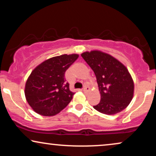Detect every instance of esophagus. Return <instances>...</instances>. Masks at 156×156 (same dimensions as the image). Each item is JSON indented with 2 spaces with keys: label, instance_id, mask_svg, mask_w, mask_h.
Wrapping results in <instances>:
<instances>
[{
  "label": "esophagus",
  "instance_id": "34e87169",
  "mask_svg": "<svg viewBox=\"0 0 156 156\" xmlns=\"http://www.w3.org/2000/svg\"><path fill=\"white\" fill-rule=\"evenodd\" d=\"M89 87H87V86H84V88H83V91H84V92H87V91H89Z\"/></svg>",
  "mask_w": 156,
  "mask_h": 156
}]
</instances>
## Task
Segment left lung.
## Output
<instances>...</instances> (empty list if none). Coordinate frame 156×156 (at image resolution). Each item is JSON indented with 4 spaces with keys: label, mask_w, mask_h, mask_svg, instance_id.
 I'll return each mask as SVG.
<instances>
[{
    "label": "left lung",
    "mask_w": 156,
    "mask_h": 156,
    "mask_svg": "<svg viewBox=\"0 0 156 156\" xmlns=\"http://www.w3.org/2000/svg\"><path fill=\"white\" fill-rule=\"evenodd\" d=\"M81 55L94 72L101 94L99 103L94 108L108 115L125 109L133 98L134 90L133 81L126 67L100 51L85 52Z\"/></svg>",
    "instance_id": "8db88e82"
}]
</instances>
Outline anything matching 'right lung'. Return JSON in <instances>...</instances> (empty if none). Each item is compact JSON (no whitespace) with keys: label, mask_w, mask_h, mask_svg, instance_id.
<instances>
[{"label":"right lung","mask_w":156,"mask_h":156,"mask_svg":"<svg viewBox=\"0 0 156 156\" xmlns=\"http://www.w3.org/2000/svg\"><path fill=\"white\" fill-rule=\"evenodd\" d=\"M78 57L72 54L52 57L31 72L25 84V94L36 113L45 116H54L71 101L74 93L69 90L65 74Z\"/></svg>","instance_id":"obj_1"}]
</instances>
